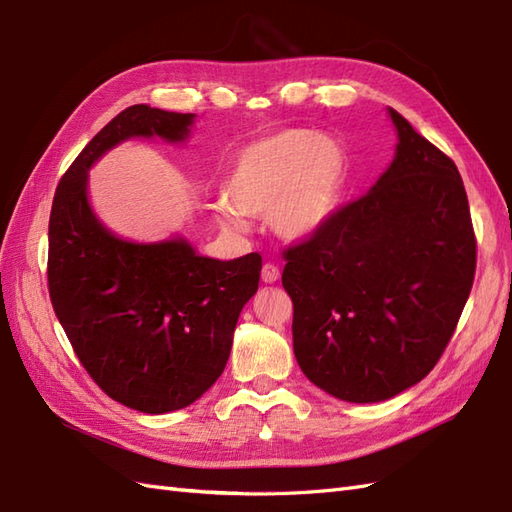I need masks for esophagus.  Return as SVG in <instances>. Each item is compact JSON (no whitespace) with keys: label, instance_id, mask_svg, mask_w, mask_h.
I'll list each match as a JSON object with an SVG mask.
<instances>
[{"label":"esophagus","instance_id":"34e87169","mask_svg":"<svg viewBox=\"0 0 512 512\" xmlns=\"http://www.w3.org/2000/svg\"><path fill=\"white\" fill-rule=\"evenodd\" d=\"M260 275H262V282L273 284V282L280 280V267L273 265V262H265V267H262Z\"/></svg>","mask_w":512,"mask_h":512}]
</instances>
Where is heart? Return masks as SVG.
<instances>
[{"label":"heart","instance_id":"obj_1","mask_svg":"<svg viewBox=\"0 0 512 512\" xmlns=\"http://www.w3.org/2000/svg\"><path fill=\"white\" fill-rule=\"evenodd\" d=\"M347 176L342 148L327 135L290 129L245 146L224 181L222 219L269 215L284 239H306L334 213Z\"/></svg>","mask_w":512,"mask_h":512}]
</instances>
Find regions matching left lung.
Returning a JSON list of instances; mask_svg holds the SVG:
<instances>
[{
	"label": "left lung",
	"mask_w": 512,
	"mask_h": 512,
	"mask_svg": "<svg viewBox=\"0 0 512 512\" xmlns=\"http://www.w3.org/2000/svg\"><path fill=\"white\" fill-rule=\"evenodd\" d=\"M390 118L398 144L388 172L282 252L297 362L349 403L388 400L435 368L476 273L457 165L394 109Z\"/></svg>",
	"instance_id": "obj_1"
}]
</instances>
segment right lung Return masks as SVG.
<instances>
[{
    "label": "right lung",
    "instance_id": "add662e5",
    "mask_svg": "<svg viewBox=\"0 0 512 512\" xmlns=\"http://www.w3.org/2000/svg\"><path fill=\"white\" fill-rule=\"evenodd\" d=\"M191 122L148 105L124 109L64 172L49 217L55 316L92 381L142 413L183 409L219 379L262 269L258 252L215 260L183 239L122 241L90 211L88 168L105 150L133 135L181 142Z\"/></svg>",
    "mask_w": 512,
    "mask_h": 512
}]
</instances>
